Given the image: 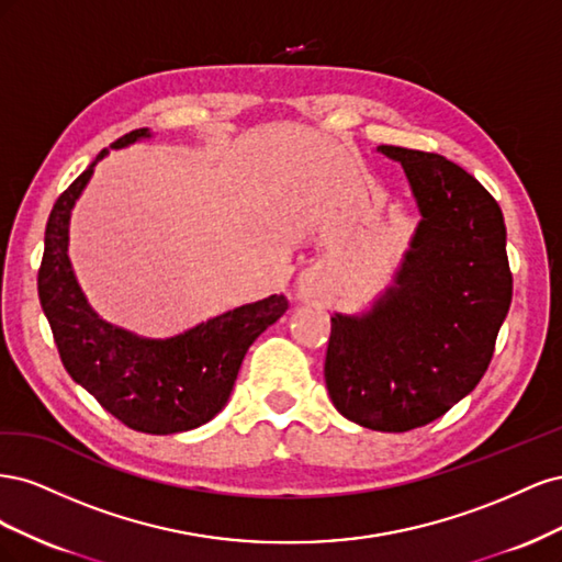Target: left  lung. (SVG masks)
Returning a JSON list of instances; mask_svg holds the SVG:
<instances>
[{
  "label": "left lung",
  "instance_id": "left-lung-1",
  "mask_svg": "<svg viewBox=\"0 0 562 562\" xmlns=\"http://www.w3.org/2000/svg\"><path fill=\"white\" fill-rule=\"evenodd\" d=\"M378 151L403 166L422 220L372 310L330 318L326 386L339 415L401 434L446 415L481 382L514 279L502 209L479 180L434 151Z\"/></svg>",
  "mask_w": 562,
  "mask_h": 562
}]
</instances>
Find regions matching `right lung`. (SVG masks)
<instances>
[{
    "mask_svg": "<svg viewBox=\"0 0 562 562\" xmlns=\"http://www.w3.org/2000/svg\"><path fill=\"white\" fill-rule=\"evenodd\" d=\"M149 135L131 131L112 149ZM105 155L100 151L48 215L37 277L42 310L65 370L110 415L143 434L190 431L223 411L248 347L285 314L288 300L269 295L166 339L138 337L100 318L75 279L67 241L70 213Z\"/></svg>",
    "mask_w": 562,
    "mask_h": 562,
    "instance_id": "add662e5",
    "label": "right lung"
}]
</instances>
